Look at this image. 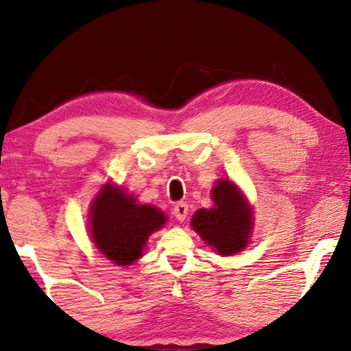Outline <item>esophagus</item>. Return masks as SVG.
<instances>
[{
  "label": "esophagus",
  "instance_id": "1",
  "mask_svg": "<svg viewBox=\"0 0 351 351\" xmlns=\"http://www.w3.org/2000/svg\"><path fill=\"white\" fill-rule=\"evenodd\" d=\"M187 214H189V205L185 202H178L173 206V215L180 221H184L185 217H187Z\"/></svg>",
  "mask_w": 351,
  "mask_h": 351
}]
</instances>
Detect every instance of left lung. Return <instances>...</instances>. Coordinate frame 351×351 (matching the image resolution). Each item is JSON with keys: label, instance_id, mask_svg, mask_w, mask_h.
Here are the masks:
<instances>
[{"label": "left lung", "instance_id": "1", "mask_svg": "<svg viewBox=\"0 0 351 351\" xmlns=\"http://www.w3.org/2000/svg\"><path fill=\"white\" fill-rule=\"evenodd\" d=\"M214 206L197 210L191 226L200 238L221 256H232L249 244L253 226L252 206L229 180H220L213 189Z\"/></svg>", "mask_w": 351, "mask_h": 351}]
</instances>
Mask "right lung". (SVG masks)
<instances>
[{"label": "right lung", "mask_w": 351, "mask_h": 351, "mask_svg": "<svg viewBox=\"0 0 351 351\" xmlns=\"http://www.w3.org/2000/svg\"><path fill=\"white\" fill-rule=\"evenodd\" d=\"M166 221L158 208L137 204L132 195L108 182L95 196L88 214L95 245L116 265H131L141 258L149 235Z\"/></svg>", "instance_id": "right-lung-1"}]
</instances>
